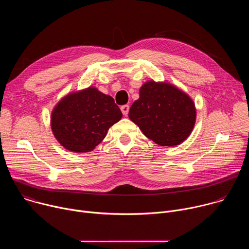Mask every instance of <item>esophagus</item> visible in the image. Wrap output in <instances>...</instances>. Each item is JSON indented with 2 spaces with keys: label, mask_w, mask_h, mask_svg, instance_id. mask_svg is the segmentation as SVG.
Returning <instances> with one entry per match:
<instances>
[{
  "label": "esophagus",
  "mask_w": 249,
  "mask_h": 249,
  "mask_svg": "<svg viewBox=\"0 0 249 249\" xmlns=\"http://www.w3.org/2000/svg\"><path fill=\"white\" fill-rule=\"evenodd\" d=\"M120 108H121V111H122V113H123L125 116H127V114H128V112H129V105H128V104L122 105Z\"/></svg>",
  "instance_id": "34e87169"
}]
</instances>
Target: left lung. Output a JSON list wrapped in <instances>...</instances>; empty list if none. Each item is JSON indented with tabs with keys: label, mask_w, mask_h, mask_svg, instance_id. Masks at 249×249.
<instances>
[{
	"label": "left lung",
	"mask_w": 249,
	"mask_h": 249,
	"mask_svg": "<svg viewBox=\"0 0 249 249\" xmlns=\"http://www.w3.org/2000/svg\"><path fill=\"white\" fill-rule=\"evenodd\" d=\"M129 118L146 137L162 147L179 145L190 135L196 120L192 99L166 83L148 82L130 107Z\"/></svg>",
	"instance_id": "obj_1"
}]
</instances>
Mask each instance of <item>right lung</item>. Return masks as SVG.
<instances>
[{
	"label": "right lung",
	"mask_w": 249,
	"mask_h": 249,
	"mask_svg": "<svg viewBox=\"0 0 249 249\" xmlns=\"http://www.w3.org/2000/svg\"><path fill=\"white\" fill-rule=\"evenodd\" d=\"M121 117L122 112L114 99L90 87L68 94L55 106L51 128L64 148L87 153L100 143Z\"/></svg>",
	"instance_id": "obj_1"
}]
</instances>
